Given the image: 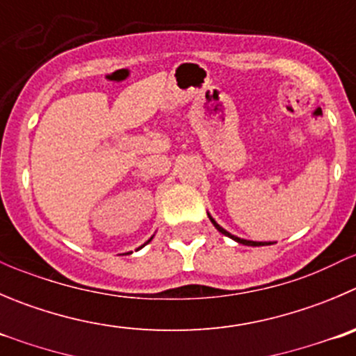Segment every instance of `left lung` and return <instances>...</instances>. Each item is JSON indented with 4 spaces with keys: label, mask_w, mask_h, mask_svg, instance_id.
Masks as SVG:
<instances>
[{
    "label": "left lung",
    "mask_w": 356,
    "mask_h": 356,
    "mask_svg": "<svg viewBox=\"0 0 356 356\" xmlns=\"http://www.w3.org/2000/svg\"><path fill=\"white\" fill-rule=\"evenodd\" d=\"M208 216H209V220H211L213 225H215L216 231L222 232V234H223V236H227V238L234 239V241H236V243H239V245H245V246H267V245H273V243H267V241H250V239L238 238V236H234V234H231V232H229V231H225V229H223V227H220L218 223L215 222V218H213V216L209 215V213H208Z\"/></svg>",
    "instance_id": "1"
}]
</instances>
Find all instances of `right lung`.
Instances as JSON below:
<instances>
[{"instance_id": "add662e5", "label": "right lung", "mask_w": 356, "mask_h": 356, "mask_svg": "<svg viewBox=\"0 0 356 356\" xmlns=\"http://www.w3.org/2000/svg\"><path fill=\"white\" fill-rule=\"evenodd\" d=\"M152 239H154V236H152V238H150V239H148V241H147V243H145V245H148V243H150V241H152ZM145 245H143V246H145ZM143 246H140V248H143ZM140 248H138V250H140ZM129 253H133V252H129Z\"/></svg>"}]
</instances>
